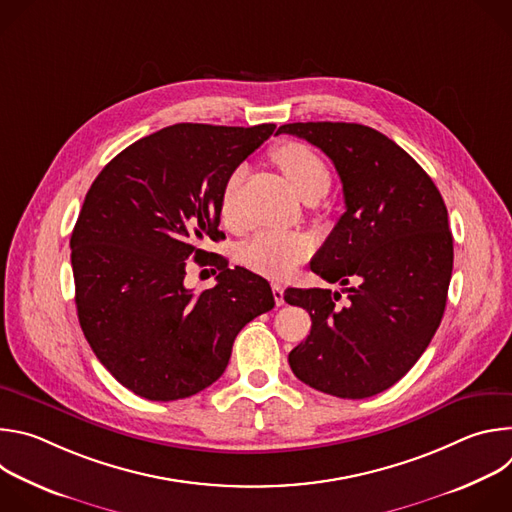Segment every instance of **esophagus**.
Here are the masks:
<instances>
[{
	"label": "esophagus",
	"instance_id": "esophagus-1",
	"mask_svg": "<svg viewBox=\"0 0 512 512\" xmlns=\"http://www.w3.org/2000/svg\"><path fill=\"white\" fill-rule=\"evenodd\" d=\"M271 289H273V300L277 306H283L285 300H283V285L281 283H271Z\"/></svg>",
	"mask_w": 512,
	"mask_h": 512
}]
</instances>
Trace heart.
Instances as JSON below:
<instances>
[{
    "label": "heart",
    "mask_w": 512,
    "mask_h": 512,
    "mask_svg": "<svg viewBox=\"0 0 512 512\" xmlns=\"http://www.w3.org/2000/svg\"><path fill=\"white\" fill-rule=\"evenodd\" d=\"M275 162L302 198L312 194L324 196L330 188V170L320 154L304 143H289L275 154ZM243 178V170L237 168L227 178L221 192V216L225 223H235L237 218V194ZM314 251V243L304 233H283V231H263L255 235L243 247V263L265 275V277H285L294 271L304 259Z\"/></svg>",
    "instance_id": "obj_1"
}]
</instances>
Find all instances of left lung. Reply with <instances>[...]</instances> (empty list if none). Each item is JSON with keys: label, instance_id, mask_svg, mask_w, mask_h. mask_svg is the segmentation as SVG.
<instances>
[{"label": "left lung", "instance_id": "obj_1", "mask_svg": "<svg viewBox=\"0 0 512 512\" xmlns=\"http://www.w3.org/2000/svg\"><path fill=\"white\" fill-rule=\"evenodd\" d=\"M277 133L310 141L334 164L346 212L312 259L338 291L285 289L310 312V336L289 352L294 375L340 399L393 387L442 322L454 265L448 208L425 170L381 131L358 123H287Z\"/></svg>", "mask_w": 512, "mask_h": 512}]
</instances>
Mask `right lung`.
<instances>
[{
    "instance_id": "add662e5",
    "label": "right lung",
    "mask_w": 512,
    "mask_h": 512,
    "mask_svg": "<svg viewBox=\"0 0 512 512\" xmlns=\"http://www.w3.org/2000/svg\"><path fill=\"white\" fill-rule=\"evenodd\" d=\"M273 123H178L117 154L89 188L70 263L87 342L103 367L150 401L210 387L241 328L275 306L267 279L214 255L216 285L194 294L186 259L218 237L221 192Z\"/></svg>"
}]
</instances>
